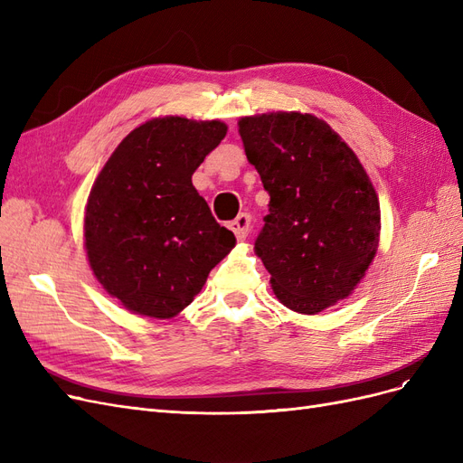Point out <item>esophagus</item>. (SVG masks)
I'll return each instance as SVG.
<instances>
[{"mask_svg":"<svg viewBox=\"0 0 463 463\" xmlns=\"http://www.w3.org/2000/svg\"><path fill=\"white\" fill-rule=\"evenodd\" d=\"M228 228L235 233L237 240H245L247 233H249V228H250V216L241 213L233 222H230Z\"/></svg>","mask_w":463,"mask_h":463,"instance_id":"obj_1","label":"esophagus"}]
</instances>
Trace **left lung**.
Instances as JSON below:
<instances>
[{"label": "left lung", "mask_w": 463, "mask_h": 463, "mask_svg": "<svg viewBox=\"0 0 463 463\" xmlns=\"http://www.w3.org/2000/svg\"><path fill=\"white\" fill-rule=\"evenodd\" d=\"M247 160L269 191L255 253L288 309L317 315L347 298L371 266L381 206L355 152L299 111L240 119Z\"/></svg>", "instance_id": "1"}]
</instances>
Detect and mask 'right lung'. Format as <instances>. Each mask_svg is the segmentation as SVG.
Instances as JSON below:
<instances>
[{
	"label": "right lung",
	"instance_id": "right-lung-1",
	"mask_svg": "<svg viewBox=\"0 0 463 463\" xmlns=\"http://www.w3.org/2000/svg\"><path fill=\"white\" fill-rule=\"evenodd\" d=\"M226 123L179 116L138 125L98 174L85 210V249L98 282L125 309L172 318L235 247L193 187Z\"/></svg>",
	"mask_w": 463,
	"mask_h": 463
}]
</instances>
